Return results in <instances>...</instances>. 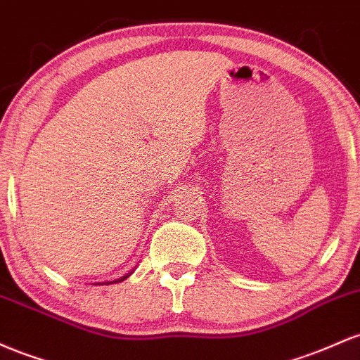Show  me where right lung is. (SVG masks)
Wrapping results in <instances>:
<instances>
[{"mask_svg":"<svg viewBox=\"0 0 360 360\" xmlns=\"http://www.w3.org/2000/svg\"><path fill=\"white\" fill-rule=\"evenodd\" d=\"M129 276H126V277H122V278H119V281H114V282H122L124 281V278H127ZM114 282H110V284H114Z\"/></svg>","mask_w":360,"mask_h":360,"instance_id":"add662e5","label":"right lung"}]
</instances>
